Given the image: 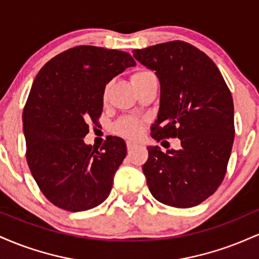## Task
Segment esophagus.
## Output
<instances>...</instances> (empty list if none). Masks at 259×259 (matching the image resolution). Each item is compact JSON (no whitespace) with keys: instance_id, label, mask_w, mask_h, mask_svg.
<instances>
[{"instance_id":"obj_1","label":"esophagus","mask_w":259,"mask_h":259,"mask_svg":"<svg viewBox=\"0 0 259 259\" xmlns=\"http://www.w3.org/2000/svg\"><path fill=\"white\" fill-rule=\"evenodd\" d=\"M136 146H138V144H135V142H132V141L126 142V147H127V151H129V152L130 151H133Z\"/></svg>"}]
</instances>
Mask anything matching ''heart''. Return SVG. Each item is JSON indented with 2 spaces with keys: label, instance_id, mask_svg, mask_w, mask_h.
Here are the masks:
<instances>
[{
  "label": "heart",
  "instance_id": "b5f03b06",
  "mask_svg": "<svg viewBox=\"0 0 259 259\" xmlns=\"http://www.w3.org/2000/svg\"><path fill=\"white\" fill-rule=\"evenodd\" d=\"M147 74H150L147 70H136L135 73L132 74L130 80H132L133 84H135L136 81H139L140 79H142ZM107 94H108V88H106L105 91H103V99H106ZM114 132L121 136H125V138L135 139L142 132V121L133 119V118H123L114 125Z\"/></svg>",
  "mask_w": 259,
  "mask_h": 259
}]
</instances>
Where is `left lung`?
Returning a JSON list of instances; mask_svg holds the SVG:
<instances>
[{"label":"left lung","instance_id":"obj_1","mask_svg":"<svg viewBox=\"0 0 259 259\" xmlns=\"http://www.w3.org/2000/svg\"><path fill=\"white\" fill-rule=\"evenodd\" d=\"M160 82L157 142L180 139L179 151L148 147L142 170L151 194L177 208L200 204L224 180L234 144V102L222 73L204 52L175 40L134 50Z\"/></svg>","mask_w":259,"mask_h":259}]
</instances>
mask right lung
Instances as JSON below:
<instances>
[{
  "mask_svg": "<svg viewBox=\"0 0 259 259\" xmlns=\"http://www.w3.org/2000/svg\"><path fill=\"white\" fill-rule=\"evenodd\" d=\"M135 64L119 50L76 46L37 73L23 111L25 156L38 189L58 208L81 212L108 197L125 142L108 136L97 150L84 138L90 121L99 124L106 85Z\"/></svg>",
  "mask_w": 259,
  "mask_h": 259,
  "instance_id": "right-lung-1",
  "label": "right lung"
}]
</instances>
